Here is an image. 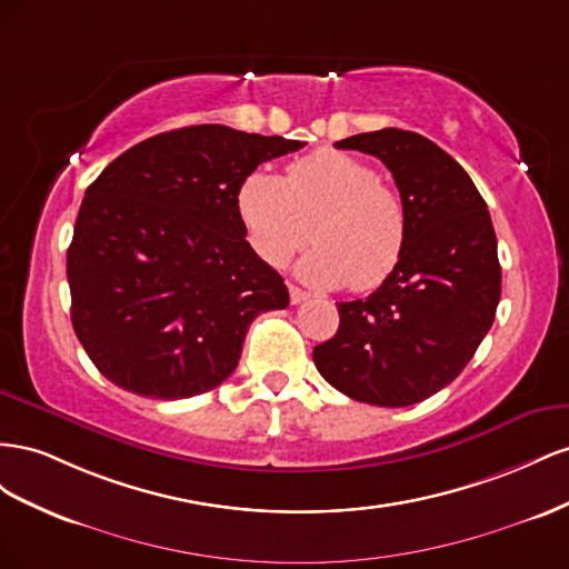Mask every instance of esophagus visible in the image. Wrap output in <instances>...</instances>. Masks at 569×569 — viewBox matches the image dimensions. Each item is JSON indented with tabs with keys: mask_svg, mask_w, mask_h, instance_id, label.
Masks as SVG:
<instances>
[{
	"mask_svg": "<svg viewBox=\"0 0 569 569\" xmlns=\"http://www.w3.org/2000/svg\"><path fill=\"white\" fill-rule=\"evenodd\" d=\"M288 290H290V302H293V305H300V302L310 298V293H305V290L298 288V286H290Z\"/></svg>",
	"mask_w": 569,
	"mask_h": 569,
	"instance_id": "1",
	"label": "esophagus"
}]
</instances>
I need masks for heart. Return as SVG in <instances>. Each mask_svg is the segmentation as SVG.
Segmentation results:
<instances>
[{"label": "heart", "mask_w": 569, "mask_h": 569, "mask_svg": "<svg viewBox=\"0 0 569 569\" xmlns=\"http://www.w3.org/2000/svg\"><path fill=\"white\" fill-rule=\"evenodd\" d=\"M236 209L250 248L271 267L286 264L312 226L317 248L296 271L319 288H377L408 246V207L400 192L369 161L340 150L290 161L283 178L250 173L238 188Z\"/></svg>", "instance_id": "obj_1"}]
</instances>
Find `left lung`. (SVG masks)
Returning a JSON list of instances; mask_svg holds the SVG:
<instances>
[{
  "instance_id": "left-lung-1",
  "label": "left lung",
  "mask_w": 569,
  "mask_h": 569,
  "mask_svg": "<svg viewBox=\"0 0 569 569\" xmlns=\"http://www.w3.org/2000/svg\"><path fill=\"white\" fill-rule=\"evenodd\" d=\"M375 154L408 207V246L365 300L336 302L333 338L315 348L340 393L408 408L446 388L489 333L500 300L498 242L472 178L429 138L383 128L336 142Z\"/></svg>"
}]
</instances>
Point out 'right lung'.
<instances>
[{"label": "right lung", "mask_w": 569, "mask_h": 569, "mask_svg": "<svg viewBox=\"0 0 569 569\" xmlns=\"http://www.w3.org/2000/svg\"><path fill=\"white\" fill-rule=\"evenodd\" d=\"M305 142L204 123L133 144L86 190L67 254L73 331L123 391L192 398L233 375L252 319L286 310L236 194Z\"/></svg>", "instance_id": "1"}]
</instances>
